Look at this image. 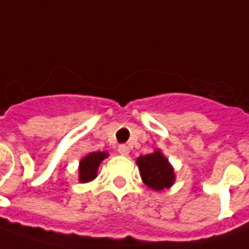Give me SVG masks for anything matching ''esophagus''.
I'll return each instance as SVG.
<instances>
[{
  "mask_svg": "<svg viewBox=\"0 0 249 249\" xmlns=\"http://www.w3.org/2000/svg\"><path fill=\"white\" fill-rule=\"evenodd\" d=\"M118 152H119V154H122V156H128L130 149H128V146H126V145H121V146L118 147Z\"/></svg>",
  "mask_w": 249,
  "mask_h": 249,
  "instance_id": "esophagus-1",
  "label": "esophagus"
}]
</instances>
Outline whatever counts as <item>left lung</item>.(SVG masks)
Masks as SVG:
<instances>
[{
	"mask_svg": "<svg viewBox=\"0 0 249 249\" xmlns=\"http://www.w3.org/2000/svg\"><path fill=\"white\" fill-rule=\"evenodd\" d=\"M137 165L142 181L150 190L160 193L174 186L176 180L175 169L160 149H156L153 153L140 156L137 159Z\"/></svg>",
	"mask_w": 249,
	"mask_h": 249,
	"instance_id": "8db88e82",
	"label": "left lung"
}]
</instances>
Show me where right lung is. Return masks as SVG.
<instances>
[{
  "instance_id": "obj_1",
  "label": "right lung",
  "mask_w": 249,
  "mask_h": 249,
  "mask_svg": "<svg viewBox=\"0 0 249 249\" xmlns=\"http://www.w3.org/2000/svg\"><path fill=\"white\" fill-rule=\"evenodd\" d=\"M107 157V152H90L85 157H82L78 165V181L88 183L96 179L97 169L100 167L102 161Z\"/></svg>"
}]
</instances>
